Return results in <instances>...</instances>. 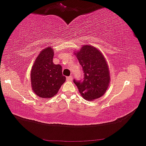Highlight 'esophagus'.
<instances>
[{"instance_id":"34e87169","label":"esophagus","mask_w":146,"mask_h":146,"mask_svg":"<svg viewBox=\"0 0 146 146\" xmlns=\"http://www.w3.org/2000/svg\"><path fill=\"white\" fill-rule=\"evenodd\" d=\"M72 80V76H67V81H71Z\"/></svg>"}]
</instances>
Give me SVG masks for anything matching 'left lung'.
Here are the masks:
<instances>
[{
	"instance_id": "obj_1",
	"label": "left lung",
	"mask_w": 146,
	"mask_h": 146,
	"mask_svg": "<svg viewBox=\"0 0 146 146\" xmlns=\"http://www.w3.org/2000/svg\"><path fill=\"white\" fill-rule=\"evenodd\" d=\"M74 54L84 75L83 81L74 79L81 95L88 101L102 97L110 83L109 69L104 56L98 48L90 45H84Z\"/></svg>"
}]
</instances>
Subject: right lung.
I'll list each match as a JSON object with an SVG mask.
<instances>
[{
  "mask_svg": "<svg viewBox=\"0 0 146 146\" xmlns=\"http://www.w3.org/2000/svg\"><path fill=\"white\" fill-rule=\"evenodd\" d=\"M54 55L51 46L42 49L31 69L32 89L42 98H50L56 95L66 80L65 76H62L61 65L53 62Z\"/></svg>",
  "mask_w": 146,
  "mask_h": 146,
  "instance_id": "right-lung-1",
  "label": "right lung"
}]
</instances>
